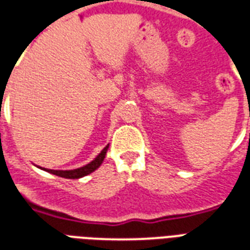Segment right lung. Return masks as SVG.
<instances>
[{
    "mask_svg": "<svg viewBox=\"0 0 250 250\" xmlns=\"http://www.w3.org/2000/svg\"><path fill=\"white\" fill-rule=\"evenodd\" d=\"M108 147H109V145H107V146L104 147L103 150L100 151V154H99V155L96 156L92 162H90V163L86 164V166H83V167L77 168V169L57 171V169H48V168H42V167H39V168H42V169H44V171L49 172V173H53V175L56 176H60V177H65V179H81V177H83V176L90 175L91 172H94L95 169H98V168L100 167V164L103 163L104 158H105V155H107Z\"/></svg>",
    "mask_w": 250,
    "mask_h": 250,
    "instance_id": "obj_1",
    "label": "right lung"
}]
</instances>
